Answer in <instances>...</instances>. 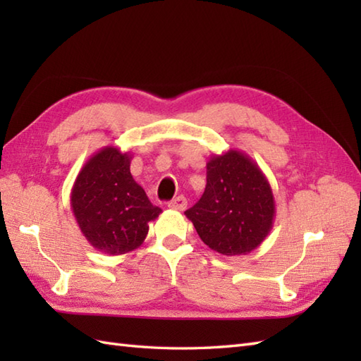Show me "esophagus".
Returning a JSON list of instances; mask_svg holds the SVG:
<instances>
[{
    "label": "esophagus",
    "mask_w": 361,
    "mask_h": 361,
    "mask_svg": "<svg viewBox=\"0 0 361 361\" xmlns=\"http://www.w3.org/2000/svg\"><path fill=\"white\" fill-rule=\"evenodd\" d=\"M167 206L171 209H175V211H185L186 206H188V200H186V197L178 195L176 198H173L172 202H169Z\"/></svg>",
    "instance_id": "34e87169"
}]
</instances>
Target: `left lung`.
Here are the masks:
<instances>
[{"instance_id": "1", "label": "left lung", "mask_w": 361, "mask_h": 361, "mask_svg": "<svg viewBox=\"0 0 361 361\" xmlns=\"http://www.w3.org/2000/svg\"><path fill=\"white\" fill-rule=\"evenodd\" d=\"M185 214L211 250L225 256L248 255L273 228V190L255 161L229 149L211 157L204 192Z\"/></svg>"}]
</instances>
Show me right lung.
<instances>
[{
    "label": "right lung",
    "mask_w": 361,
    "mask_h": 361,
    "mask_svg": "<svg viewBox=\"0 0 361 361\" xmlns=\"http://www.w3.org/2000/svg\"><path fill=\"white\" fill-rule=\"evenodd\" d=\"M130 161V152L106 145L83 164L71 190V209L82 234L91 247L110 256L141 247L149 221L161 214L133 180Z\"/></svg>",
    "instance_id": "1"
}]
</instances>
